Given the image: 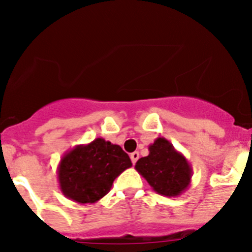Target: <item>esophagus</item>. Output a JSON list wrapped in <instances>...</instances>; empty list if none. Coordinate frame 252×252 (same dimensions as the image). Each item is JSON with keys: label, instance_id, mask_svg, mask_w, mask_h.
Returning <instances> with one entry per match:
<instances>
[{"label": "esophagus", "instance_id": "1", "mask_svg": "<svg viewBox=\"0 0 252 252\" xmlns=\"http://www.w3.org/2000/svg\"><path fill=\"white\" fill-rule=\"evenodd\" d=\"M129 158H131L132 163H136L137 159L139 158V153H138V151H134V153L131 154V156H129Z\"/></svg>", "mask_w": 252, "mask_h": 252}]
</instances>
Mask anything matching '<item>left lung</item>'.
Segmentation results:
<instances>
[{"label": "left lung", "instance_id": "obj_1", "mask_svg": "<svg viewBox=\"0 0 252 252\" xmlns=\"http://www.w3.org/2000/svg\"><path fill=\"white\" fill-rule=\"evenodd\" d=\"M150 154L139 158L136 169L163 196H177L190 184L191 170L188 161L174 150L164 138H158L149 147Z\"/></svg>", "mask_w": 252, "mask_h": 252}]
</instances>
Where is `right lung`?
Masks as SVG:
<instances>
[{
  "label": "right lung",
  "instance_id": "add662e5",
  "mask_svg": "<svg viewBox=\"0 0 252 252\" xmlns=\"http://www.w3.org/2000/svg\"><path fill=\"white\" fill-rule=\"evenodd\" d=\"M131 166L129 156L121 147L97 138L85 147L73 149L61 159V191L75 202L94 203L105 196L115 178Z\"/></svg>",
  "mask_w": 252,
  "mask_h": 252
}]
</instances>
